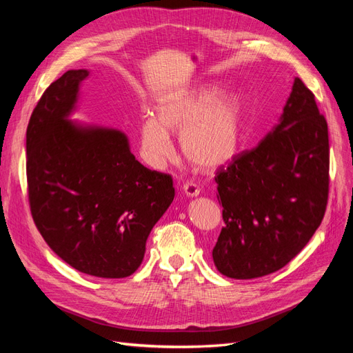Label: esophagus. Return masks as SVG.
I'll use <instances>...</instances> for the list:
<instances>
[{
	"mask_svg": "<svg viewBox=\"0 0 353 353\" xmlns=\"http://www.w3.org/2000/svg\"><path fill=\"white\" fill-rule=\"evenodd\" d=\"M183 191L187 197H197L200 194V188L193 183H185L183 185Z\"/></svg>",
	"mask_w": 353,
	"mask_h": 353,
	"instance_id": "esophagus-1",
	"label": "esophagus"
}]
</instances>
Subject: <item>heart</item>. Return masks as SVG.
Segmentation results:
<instances>
[{
    "mask_svg": "<svg viewBox=\"0 0 353 353\" xmlns=\"http://www.w3.org/2000/svg\"><path fill=\"white\" fill-rule=\"evenodd\" d=\"M245 104L237 92H222L215 83H199L166 92L140 126L141 154L153 168L174 156L170 132L181 134L185 157L201 170H216L240 152Z\"/></svg>",
    "mask_w": 353,
    "mask_h": 353,
    "instance_id": "obj_1",
    "label": "heart"
}]
</instances>
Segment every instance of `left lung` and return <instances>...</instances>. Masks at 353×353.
Here are the masks:
<instances>
[{
    "label": "left lung",
    "mask_w": 353,
    "mask_h": 353,
    "mask_svg": "<svg viewBox=\"0 0 353 353\" xmlns=\"http://www.w3.org/2000/svg\"><path fill=\"white\" fill-rule=\"evenodd\" d=\"M328 168L327 121L294 78L274 130L215 176L225 222L212 250L216 270L250 280L290 262L324 218Z\"/></svg>",
    "instance_id": "left-lung-1"
}]
</instances>
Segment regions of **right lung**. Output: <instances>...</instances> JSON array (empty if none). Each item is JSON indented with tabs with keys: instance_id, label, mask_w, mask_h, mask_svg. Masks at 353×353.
I'll return each mask as SVG.
<instances>
[{
	"instance_id": "right-lung-1",
	"label": "right lung",
	"mask_w": 353,
	"mask_h": 353,
	"mask_svg": "<svg viewBox=\"0 0 353 353\" xmlns=\"http://www.w3.org/2000/svg\"><path fill=\"white\" fill-rule=\"evenodd\" d=\"M87 69L68 70L38 101L26 131L32 218L79 272L123 279L141 265L154 223L175 197L170 175L143 166L125 132L70 121Z\"/></svg>"
}]
</instances>
